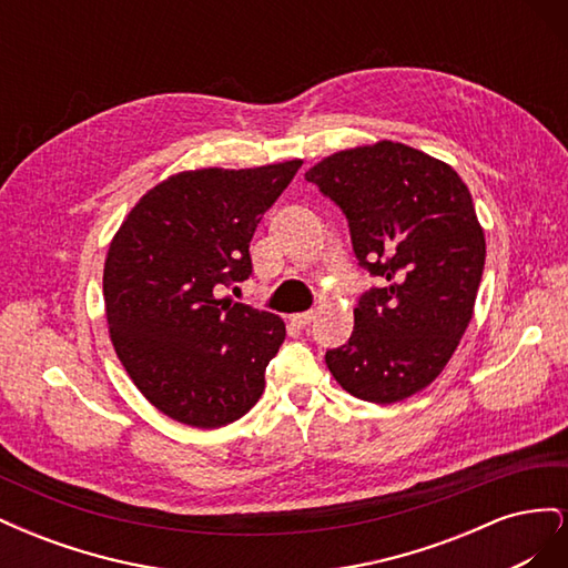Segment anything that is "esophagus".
<instances>
[{
	"mask_svg": "<svg viewBox=\"0 0 568 568\" xmlns=\"http://www.w3.org/2000/svg\"><path fill=\"white\" fill-rule=\"evenodd\" d=\"M315 320V313L313 311H307V313H296V315H291V322H294L296 326H307Z\"/></svg>",
	"mask_w": 568,
	"mask_h": 568,
	"instance_id": "obj_1",
	"label": "esophagus"
}]
</instances>
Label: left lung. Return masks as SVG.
Masks as SVG:
<instances>
[{
	"instance_id": "8db88e82",
	"label": "left lung",
	"mask_w": 568,
	"mask_h": 568,
	"mask_svg": "<svg viewBox=\"0 0 568 568\" xmlns=\"http://www.w3.org/2000/svg\"><path fill=\"white\" fill-rule=\"evenodd\" d=\"M305 180L343 211L355 257L382 282L326 367L359 400H405L448 365L474 315L486 236L469 189L448 163L388 140L332 153Z\"/></svg>"
}]
</instances>
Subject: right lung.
Listing matches in <instances>:
<instances>
[{"label":"right lung","mask_w":568,"mask_h":568,"mask_svg":"<svg viewBox=\"0 0 568 568\" xmlns=\"http://www.w3.org/2000/svg\"><path fill=\"white\" fill-rule=\"evenodd\" d=\"M303 161L184 170L136 201L109 246L104 305L113 348L163 415L220 428L265 390L284 322L217 298L251 277L248 244Z\"/></svg>","instance_id":"right-lung-1"}]
</instances>
